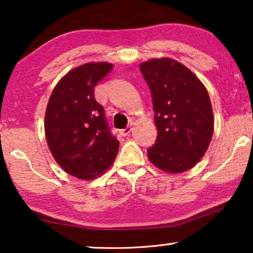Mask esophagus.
I'll list each match as a JSON object with an SVG mask.
<instances>
[{
    "label": "esophagus",
    "mask_w": 253,
    "mask_h": 253,
    "mask_svg": "<svg viewBox=\"0 0 253 253\" xmlns=\"http://www.w3.org/2000/svg\"><path fill=\"white\" fill-rule=\"evenodd\" d=\"M131 131H132V127H131V126H126V129H122V130H121V131H120V133L122 134V136L126 137V136H129Z\"/></svg>",
    "instance_id": "esophagus-1"
}]
</instances>
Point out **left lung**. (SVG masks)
I'll use <instances>...</instances> for the list:
<instances>
[{"instance_id":"8db88e82","label":"left lung","mask_w":253,"mask_h":253,"mask_svg":"<svg viewBox=\"0 0 253 253\" xmlns=\"http://www.w3.org/2000/svg\"><path fill=\"white\" fill-rule=\"evenodd\" d=\"M139 69L150 86L158 129L147 157L169 174L189 170L206 153L213 136L207 89L190 69L169 57L145 61Z\"/></svg>"}]
</instances>
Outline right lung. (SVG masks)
Wrapping results in <instances>:
<instances>
[{"instance_id":"obj_1","label":"right lung","mask_w":253,"mask_h":253,"mask_svg":"<svg viewBox=\"0 0 253 253\" xmlns=\"http://www.w3.org/2000/svg\"><path fill=\"white\" fill-rule=\"evenodd\" d=\"M113 69L89 62L63 76L51 92L44 114V133L55 161L65 172L91 181L115 160L120 141L110 133L94 87Z\"/></svg>"}]
</instances>
